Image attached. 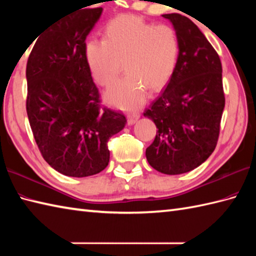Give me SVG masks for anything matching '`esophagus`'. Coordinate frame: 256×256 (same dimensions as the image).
Returning <instances> with one entry per match:
<instances>
[{"label": "esophagus", "mask_w": 256, "mask_h": 256, "mask_svg": "<svg viewBox=\"0 0 256 256\" xmlns=\"http://www.w3.org/2000/svg\"><path fill=\"white\" fill-rule=\"evenodd\" d=\"M140 113H132V114H128V124L130 125H132V124H134L135 122L138 121V120L140 118Z\"/></svg>", "instance_id": "esophagus-1"}]
</instances>
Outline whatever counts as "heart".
<instances>
[{"instance_id":"1","label":"heart","mask_w":256,"mask_h":256,"mask_svg":"<svg viewBox=\"0 0 256 256\" xmlns=\"http://www.w3.org/2000/svg\"><path fill=\"white\" fill-rule=\"evenodd\" d=\"M180 44L170 25H153L135 15H120L104 27L103 40H89L84 60L98 84L111 86L121 72L126 74L106 91V100L123 110L143 104L146 89L162 88L177 67Z\"/></svg>"}]
</instances>
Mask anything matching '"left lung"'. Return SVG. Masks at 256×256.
<instances>
[{
    "mask_svg": "<svg viewBox=\"0 0 256 256\" xmlns=\"http://www.w3.org/2000/svg\"><path fill=\"white\" fill-rule=\"evenodd\" d=\"M162 16L177 32L180 52L170 82L144 112L158 128L145 154L157 172L179 175L214 150L226 99L220 58L198 26L177 13Z\"/></svg>",
    "mask_w": 256,
    "mask_h": 256,
    "instance_id": "left-lung-1",
    "label": "left lung"
}]
</instances>
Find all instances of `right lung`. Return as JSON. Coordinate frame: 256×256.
Segmentation results:
<instances>
[{"label":"right lung","mask_w":256,"mask_h":256,"mask_svg":"<svg viewBox=\"0 0 256 256\" xmlns=\"http://www.w3.org/2000/svg\"><path fill=\"white\" fill-rule=\"evenodd\" d=\"M102 10L80 8L55 20L36 37L27 60L26 111L32 135L44 160L69 177L104 170L108 140L126 124L123 113L100 106L84 60L86 38Z\"/></svg>","instance_id":"1"}]
</instances>
